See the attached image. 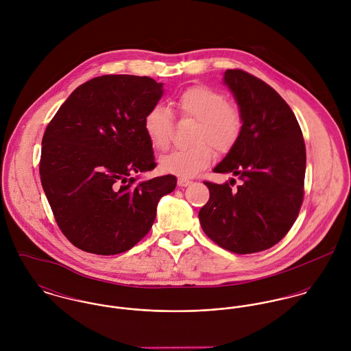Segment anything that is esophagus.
Listing matches in <instances>:
<instances>
[{
  "mask_svg": "<svg viewBox=\"0 0 351 351\" xmlns=\"http://www.w3.org/2000/svg\"><path fill=\"white\" fill-rule=\"evenodd\" d=\"M192 184V181L186 180V178H178V186L181 188H185V186H189Z\"/></svg>",
  "mask_w": 351,
  "mask_h": 351,
  "instance_id": "obj_1",
  "label": "esophagus"
}]
</instances>
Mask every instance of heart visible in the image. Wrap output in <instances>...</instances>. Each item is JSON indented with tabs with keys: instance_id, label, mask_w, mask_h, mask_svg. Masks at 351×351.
<instances>
[{
	"instance_id": "b5f03b06",
	"label": "heart",
	"mask_w": 351,
	"mask_h": 351,
	"mask_svg": "<svg viewBox=\"0 0 351 351\" xmlns=\"http://www.w3.org/2000/svg\"><path fill=\"white\" fill-rule=\"evenodd\" d=\"M174 106L182 117L197 120L192 142L195 145L177 149L159 159L163 173L180 178H191L206 169L212 159L213 146L217 152L231 150L242 132L241 110L228 104L226 96L209 86H193L182 92ZM173 128L171 113L162 105H155L145 114L143 130L155 150H166L170 145Z\"/></svg>"
}]
</instances>
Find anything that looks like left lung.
Returning <instances> with one entry per match:
<instances>
[{"instance_id": "obj_1", "label": "left lung", "mask_w": 351, "mask_h": 351, "mask_svg": "<svg viewBox=\"0 0 351 351\" xmlns=\"http://www.w3.org/2000/svg\"><path fill=\"white\" fill-rule=\"evenodd\" d=\"M230 89L243 125L237 145L215 173L242 181L204 182L209 200L199 212L204 232L220 247L238 254L277 245L298 219L304 197L305 145L295 113L267 84L243 70H227ZM232 185V184H231Z\"/></svg>"}]
</instances>
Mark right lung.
Segmentation results:
<instances>
[{
  "instance_id": "right-lung-1",
  "label": "right lung",
  "mask_w": 351,
  "mask_h": 351,
  "mask_svg": "<svg viewBox=\"0 0 351 351\" xmlns=\"http://www.w3.org/2000/svg\"><path fill=\"white\" fill-rule=\"evenodd\" d=\"M163 95L150 77L102 75L62 104L42 141L40 181L55 220L78 249L114 255L150 231L174 176L141 181L155 169L145 114Z\"/></svg>"
}]
</instances>
